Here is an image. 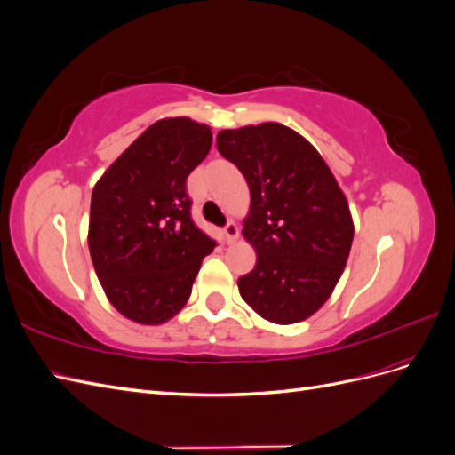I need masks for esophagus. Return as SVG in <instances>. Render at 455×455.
<instances>
[{
    "mask_svg": "<svg viewBox=\"0 0 455 455\" xmlns=\"http://www.w3.org/2000/svg\"><path fill=\"white\" fill-rule=\"evenodd\" d=\"M224 235H226V243L228 244H233L235 243L237 239H239V228L233 224V222H229L226 228H224Z\"/></svg>",
    "mask_w": 455,
    "mask_h": 455,
    "instance_id": "1",
    "label": "esophagus"
}]
</instances>
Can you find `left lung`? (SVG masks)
Masks as SVG:
<instances>
[{"label": "left lung", "instance_id": "8db88e82", "mask_svg": "<svg viewBox=\"0 0 455 455\" xmlns=\"http://www.w3.org/2000/svg\"><path fill=\"white\" fill-rule=\"evenodd\" d=\"M216 148L251 189L243 237L258 259L237 281L241 298L275 324L309 319L332 296L351 252L346 194L315 146L281 123L220 131Z\"/></svg>", "mask_w": 455, "mask_h": 455}]
</instances>
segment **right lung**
<instances>
[{"label":"right lung","instance_id":"add662e5","mask_svg":"<svg viewBox=\"0 0 455 455\" xmlns=\"http://www.w3.org/2000/svg\"><path fill=\"white\" fill-rule=\"evenodd\" d=\"M211 146L204 123L159 119L92 188V266L109 304L132 323L156 326L180 313L203 258L214 251L191 220L186 194V178Z\"/></svg>","mask_w":455,"mask_h":455}]
</instances>
